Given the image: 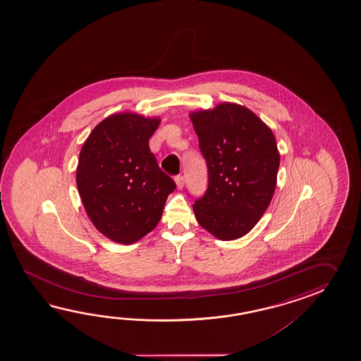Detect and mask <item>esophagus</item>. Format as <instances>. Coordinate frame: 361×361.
Instances as JSON below:
<instances>
[{
	"label": "esophagus",
	"mask_w": 361,
	"mask_h": 361,
	"mask_svg": "<svg viewBox=\"0 0 361 361\" xmlns=\"http://www.w3.org/2000/svg\"><path fill=\"white\" fill-rule=\"evenodd\" d=\"M176 184H177L178 190H182L184 185V177L183 176H177L176 177Z\"/></svg>",
	"instance_id": "esophagus-1"
}]
</instances>
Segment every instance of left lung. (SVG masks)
Here are the masks:
<instances>
[{
  "label": "left lung",
  "instance_id": "obj_1",
  "mask_svg": "<svg viewBox=\"0 0 361 361\" xmlns=\"http://www.w3.org/2000/svg\"><path fill=\"white\" fill-rule=\"evenodd\" d=\"M209 171L193 212L200 226L223 241L245 236L259 222L276 190L280 154L272 130L238 103L190 112Z\"/></svg>",
  "mask_w": 361,
  "mask_h": 361
}]
</instances>
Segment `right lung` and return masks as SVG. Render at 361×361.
Masks as SVG:
<instances>
[{
	"instance_id": "right-lung-1",
	"label": "right lung",
	"mask_w": 361,
	"mask_h": 361,
	"mask_svg": "<svg viewBox=\"0 0 361 361\" xmlns=\"http://www.w3.org/2000/svg\"><path fill=\"white\" fill-rule=\"evenodd\" d=\"M160 123L159 116L114 114L92 129L80 151L76 184L85 212L117 244L130 245L154 230L176 190L149 151Z\"/></svg>"
}]
</instances>
